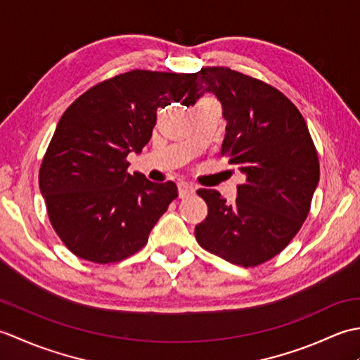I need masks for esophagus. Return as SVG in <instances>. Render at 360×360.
<instances>
[{
	"label": "esophagus",
	"mask_w": 360,
	"mask_h": 360,
	"mask_svg": "<svg viewBox=\"0 0 360 360\" xmlns=\"http://www.w3.org/2000/svg\"><path fill=\"white\" fill-rule=\"evenodd\" d=\"M178 192L179 198H188L195 193V187L192 184H188V182H179Z\"/></svg>",
	"instance_id": "esophagus-1"
}]
</instances>
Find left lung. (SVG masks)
Listing matches in <instances>:
<instances>
[{
  "label": "left lung",
  "instance_id": "obj_1",
  "mask_svg": "<svg viewBox=\"0 0 360 360\" xmlns=\"http://www.w3.org/2000/svg\"><path fill=\"white\" fill-rule=\"evenodd\" d=\"M184 105L213 93L227 120L221 156L246 174L236 200L200 188L209 207L195 227L198 244L232 264L255 267L285 249L307 219L320 165L297 106L272 85L224 66L195 72Z\"/></svg>",
  "mask_w": 360,
  "mask_h": 360
}]
</instances>
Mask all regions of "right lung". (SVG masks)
I'll return each instance as SVG.
<instances>
[{
	"instance_id": "right-lung-1",
	"label": "right lung",
	"mask_w": 360,
	"mask_h": 360,
	"mask_svg": "<svg viewBox=\"0 0 360 360\" xmlns=\"http://www.w3.org/2000/svg\"><path fill=\"white\" fill-rule=\"evenodd\" d=\"M195 74L134 70L91 86L68 106L46 150L38 184L53 231L75 257L117 263L139 252L178 198L173 181L128 173L158 108L179 102Z\"/></svg>"
}]
</instances>
